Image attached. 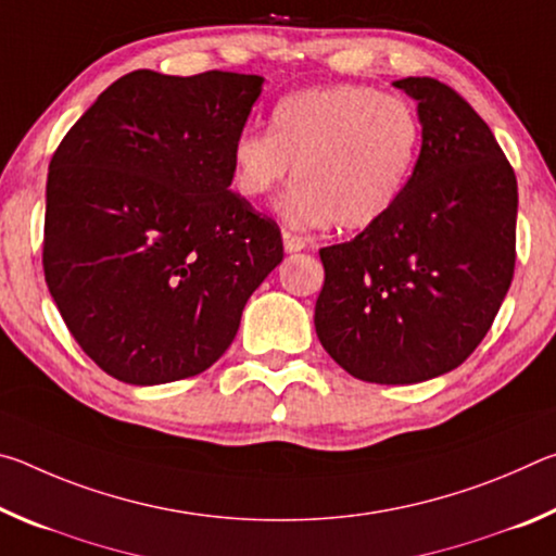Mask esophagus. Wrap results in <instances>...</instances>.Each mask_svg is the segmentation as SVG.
Here are the masks:
<instances>
[{
  "label": "esophagus",
  "instance_id": "34e87169",
  "mask_svg": "<svg viewBox=\"0 0 556 556\" xmlns=\"http://www.w3.org/2000/svg\"><path fill=\"white\" fill-rule=\"evenodd\" d=\"M281 242H285V252H301L306 248V240L299 238V235H291V232L281 235Z\"/></svg>",
  "mask_w": 556,
  "mask_h": 556
}]
</instances>
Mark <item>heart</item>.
<instances>
[{"instance_id": "b5f03b06", "label": "heart", "mask_w": 556, "mask_h": 556, "mask_svg": "<svg viewBox=\"0 0 556 556\" xmlns=\"http://www.w3.org/2000/svg\"><path fill=\"white\" fill-rule=\"evenodd\" d=\"M419 149L421 122L404 98L351 83L304 88L277 102L269 131L235 137L230 178L255 203L294 166L296 184L279 203L289 225L365 230L400 203Z\"/></svg>"}]
</instances>
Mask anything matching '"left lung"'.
I'll list each match as a JSON object with an SVG mask.
<instances>
[{
    "mask_svg": "<svg viewBox=\"0 0 556 556\" xmlns=\"http://www.w3.org/2000/svg\"><path fill=\"white\" fill-rule=\"evenodd\" d=\"M417 102L421 149L400 203L324 248L314 326L353 378L414 384L458 368L491 328L515 269L517 181L491 127L434 78Z\"/></svg>",
    "mask_w": 556,
    "mask_h": 556,
    "instance_id": "left-lung-1",
    "label": "left lung"
}]
</instances>
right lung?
Here are the masks:
<instances>
[{
  "label": "right lung",
  "instance_id": "1",
  "mask_svg": "<svg viewBox=\"0 0 556 556\" xmlns=\"http://www.w3.org/2000/svg\"><path fill=\"white\" fill-rule=\"evenodd\" d=\"M262 75L135 71L55 149L43 271L65 326L102 370L164 384L208 370L285 248L230 191V152Z\"/></svg>",
  "mask_w": 556,
  "mask_h": 556
}]
</instances>
